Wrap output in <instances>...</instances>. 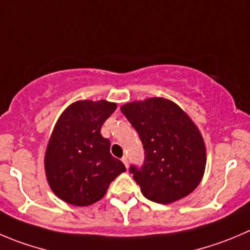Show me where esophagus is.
Returning <instances> with one entry per match:
<instances>
[{
    "label": "esophagus",
    "mask_w": 250,
    "mask_h": 250,
    "mask_svg": "<svg viewBox=\"0 0 250 250\" xmlns=\"http://www.w3.org/2000/svg\"><path fill=\"white\" fill-rule=\"evenodd\" d=\"M121 162H123V163H124V165H125V167H126V168H127V166H129V162H127V158H126V157L124 156V157H123V158H121Z\"/></svg>",
    "instance_id": "34e87169"
}]
</instances>
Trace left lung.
Listing matches in <instances>:
<instances>
[{"instance_id": "left-lung-1", "label": "left lung", "mask_w": 250, "mask_h": 250, "mask_svg": "<svg viewBox=\"0 0 250 250\" xmlns=\"http://www.w3.org/2000/svg\"><path fill=\"white\" fill-rule=\"evenodd\" d=\"M141 139L144 165L130 167L145 198L170 204L194 191L206 166V147L198 126L174 102L148 98L120 108Z\"/></svg>"}]
</instances>
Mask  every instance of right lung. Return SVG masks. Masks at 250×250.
<instances>
[{"label":"right lung","instance_id":"1","mask_svg":"<svg viewBox=\"0 0 250 250\" xmlns=\"http://www.w3.org/2000/svg\"><path fill=\"white\" fill-rule=\"evenodd\" d=\"M116 104L78 101L63 110L45 152V173L54 194L65 203L88 206L101 200L110 183L126 170L111 156L110 141L101 134Z\"/></svg>","mask_w":250,"mask_h":250}]
</instances>
